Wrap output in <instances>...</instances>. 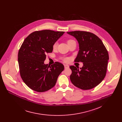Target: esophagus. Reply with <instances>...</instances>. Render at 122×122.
I'll return each mask as SVG.
<instances>
[{
	"mask_svg": "<svg viewBox=\"0 0 122 122\" xmlns=\"http://www.w3.org/2000/svg\"><path fill=\"white\" fill-rule=\"evenodd\" d=\"M64 68H65V69H68L69 68V66L67 64H65V65H64Z\"/></svg>",
	"mask_w": 122,
	"mask_h": 122,
	"instance_id": "34e87169",
	"label": "esophagus"
}]
</instances>
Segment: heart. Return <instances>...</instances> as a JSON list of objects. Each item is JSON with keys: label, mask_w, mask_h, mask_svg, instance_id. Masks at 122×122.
I'll use <instances>...</instances> for the list:
<instances>
[{"label": "heart", "mask_w": 122, "mask_h": 122, "mask_svg": "<svg viewBox=\"0 0 122 122\" xmlns=\"http://www.w3.org/2000/svg\"><path fill=\"white\" fill-rule=\"evenodd\" d=\"M74 41V40H71V39L68 40V41H67V43H68V44H69V43H70L72 42V41ZM57 43L56 42V43H55L54 44V45H53V49H56V48H57ZM65 60L66 61H67L68 60V59H66Z\"/></svg>", "instance_id": "b5f03b06"}]
</instances>
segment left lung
<instances>
[{
    "label": "left lung",
    "instance_id": "obj_1",
    "mask_svg": "<svg viewBox=\"0 0 122 122\" xmlns=\"http://www.w3.org/2000/svg\"><path fill=\"white\" fill-rule=\"evenodd\" d=\"M67 33L75 37L79 44V50L75 61L83 63L80 70L74 66H70L72 83L82 90L96 87L106 76L109 60L102 41L96 35L87 31H74Z\"/></svg>",
    "mask_w": 122,
    "mask_h": 122
}]
</instances>
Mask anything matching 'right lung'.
<instances>
[{
	"label": "right lung",
	"instance_id": "add662e5",
	"mask_svg": "<svg viewBox=\"0 0 122 122\" xmlns=\"http://www.w3.org/2000/svg\"><path fill=\"white\" fill-rule=\"evenodd\" d=\"M64 31L43 30L32 32L24 40L18 55L20 76L25 84L37 92H44L55 85L64 69L63 65L55 62L45 64L47 53L52 52L53 46Z\"/></svg>",
	"mask_w": 122,
	"mask_h": 122
}]
</instances>
